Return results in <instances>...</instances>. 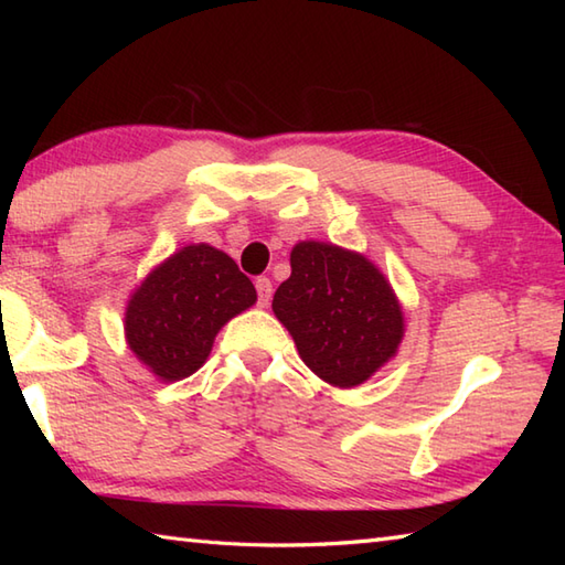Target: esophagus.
<instances>
[{
  "instance_id": "1",
  "label": "esophagus",
  "mask_w": 565,
  "mask_h": 565,
  "mask_svg": "<svg viewBox=\"0 0 565 565\" xmlns=\"http://www.w3.org/2000/svg\"><path fill=\"white\" fill-rule=\"evenodd\" d=\"M255 289H257V303L267 306L271 301V281L267 279V276H257Z\"/></svg>"
}]
</instances>
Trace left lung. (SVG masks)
Returning a JSON list of instances; mask_svg holds the SVG:
<instances>
[{
  "label": "left lung",
  "mask_w": 565,
  "mask_h": 565,
  "mask_svg": "<svg viewBox=\"0 0 565 565\" xmlns=\"http://www.w3.org/2000/svg\"><path fill=\"white\" fill-rule=\"evenodd\" d=\"M271 308L306 366L340 388L364 383L403 340V313L386 276L356 252L326 243L294 247L291 276Z\"/></svg>",
  "instance_id": "8db88e82"
}]
</instances>
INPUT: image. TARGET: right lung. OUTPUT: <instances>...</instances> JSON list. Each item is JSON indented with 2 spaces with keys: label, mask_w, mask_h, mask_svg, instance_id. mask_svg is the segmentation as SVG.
Returning <instances> with one entry per match:
<instances>
[{
  "label": "right lung",
  "mask_w": 565,
  "mask_h": 565,
  "mask_svg": "<svg viewBox=\"0 0 565 565\" xmlns=\"http://www.w3.org/2000/svg\"><path fill=\"white\" fill-rule=\"evenodd\" d=\"M257 301L237 264L211 245H189L138 286L126 310V340L162 381H179L206 362L215 334Z\"/></svg>",
  "instance_id": "add662e5"
}]
</instances>
